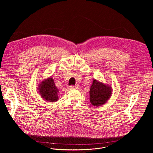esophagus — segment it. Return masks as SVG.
<instances>
[{
    "label": "esophagus",
    "mask_w": 153,
    "mask_h": 153,
    "mask_svg": "<svg viewBox=\"0 0 153 153\" xmlns=\"http://www.w3.org/2000/svg\"><path fill=\"white\" fill-rule=\"evenodd\" d=\"M70 88L72 89V90H73V89H79V85H75V86H71Z\"/></svg>",
    "instance_id": "esophagus-1"
}]
</instances>
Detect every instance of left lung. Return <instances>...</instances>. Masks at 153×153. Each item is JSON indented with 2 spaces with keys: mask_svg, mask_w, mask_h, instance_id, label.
Wrapping results in <instances>:
<instances>
[{
  "mask_svg": "<svg viewBox=\"0 0 153 153\" xmlns=\"http://www.w3.org/2000/svg\"><path fill=\"white\" fill-rule=\"evenodd\" d=\"M112 91V88L110 85L94 79L89 91L91 103L95 106L103 105L110 98Z\"/></svg>",
  "mask_w": 153,
  "mask_h": 153,
  "instance_id": "1",
  "label": "left lung"
}]
</instances>
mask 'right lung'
<instances>
[{
    "label": "right lung",
    "instance_id": "right-lung-1",
    "mask_svg": "<svg viewBox=\"0 0 153 153\" xmlns=\"http://www.w3.org/2000/svg\"><path fill=\"white\" fill-rule=\"evenodd\" d=\"M37 90L41 97L47 102H54L58 100L59 90L51 77L43 80L39 84Z\"/></svg>",
    "mask_w": 153,
    "mask_h": 153
}]
</instances>
